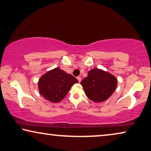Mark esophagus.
Returning <instances> with one entry per match:
<instances>
[{
  "instance_id": "34e87169",
  "label": "esophagus",
  "mask_w": 151,
  "mask_h": 151,
  "mask_svg": "<svg viewBox=\"0 0 151 151\" xmlns=\"http://www.w3.org/2000/svg\"><path fill=\"white\" fill-rule=\"evenodd\" d=\"M77 79H78V81H79V82H80L81 80H82V79H81V78L80 77V76H78V77L77 78Z\"/></svg>"
}]
</instances>
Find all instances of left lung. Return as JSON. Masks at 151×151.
I'll use <instances>...</instances> for the list:
<instances>
[{"label":"left lung","instance_id":"8db88e82","mask_svg":"<svg viewBox=\"0 0 151 151\" xmlns=\"http://www.w3.org/2000/svg\"><path fill=\"white\" fill-rule=\"evenodd\" d=\"M81 84L89 99L102 102L112 95L116 88L117 80L108 72L93 69L88 71V76L82 80Z\"/></svg>","mask_w":151,"mask_h":151}]
</instances>
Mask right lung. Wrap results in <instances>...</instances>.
<instances>
[{
  "label": "right lung",
  "instance_id": "add662e5",
  "mask_svg": "<svg viewBox=\"0 0 151 151\" xmlns=\"http://www.w3.org/2000/svg\"><path fill=\"white\" fill-rule=\"evenodd\" d=\"M78 80L71 74L59 68L47 72L39 81V90L45 99L51 102H59L64 98L74 84Z\"/></svg>",
  "mask_w": 151,
  "mask_h": 151
}]
</instances>
